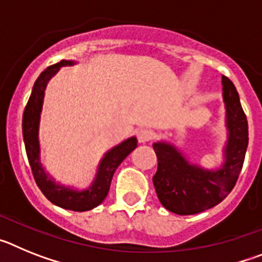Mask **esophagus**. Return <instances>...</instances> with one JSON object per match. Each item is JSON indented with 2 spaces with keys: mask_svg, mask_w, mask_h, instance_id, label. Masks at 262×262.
Returning a JSON list of instances; mask_svg holds the SVG:
<instances>
[{
  "mask_svg": "<svg viewBox=\"0 0 262 262\" xmlns=\"http://www.w3.org/2000/svg\"><path fill=\"white\" fill-rule=\"evenodd\" d=\"M136 135H138L139 143H148V142H151L152 139H154V133H152L151 129H147V128L139 129Z\"/></svg>",
  "mask_w": 262,
  "mask_h": 262,
  "instance_id": "1",
  "label": "esophagus"
}]
</instances>
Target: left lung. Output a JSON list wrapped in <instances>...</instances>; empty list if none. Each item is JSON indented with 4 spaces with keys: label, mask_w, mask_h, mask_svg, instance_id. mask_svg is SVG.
Wrapping results in <instances>:
<instances>
[{
    "label": "left lung",
    "mask_w": 262,
    "mask_h": 262,
    "mask_svg": "<svg viewBox=\"0 0 262 262\" xmlns=\"http://www.w3.org/2000/svg\"><path fill=\"white\" fill-rule=\"evenodd\" d=\"M228 131L224 161L216 170L190 164L170 143H154L157 172L154 185L161 205L178 215H193L211 209L226 198L235 186L248 147V122L235 85L222 77Z\"/></svg>",
    "instance_id": "obj_1"
}]
</instances>
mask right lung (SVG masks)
Segmentation results:
<instances>
[{"mask_svg":"<svg viewBox=\"0 0 262 262\" xmlns=\"http://www.w3.org/2000/svg\"><path fill=\"white\" fill-rule=\"evenodd\" d=\"M73 64H76L73 60H61L57 64L48 67L36 78L29 102L23 113L22 133L27 159L36 185L41 193L53 205L59 206L61 209L81 212L94 209L103 202L110 190L111 178L114 176L115 169L138 147V140L135 136H133L106 152L102 160L99 161L93 182L85 190H76L73 187L56 184L55 180L46 172L40 163V144H39V123H40L46 88L48 81L56 75L61 67L73 66Z\"/></svg>","mask_w":262,"mask_h":262,"instance_id":"obj_1","label":"right lung"}]
</instances>
